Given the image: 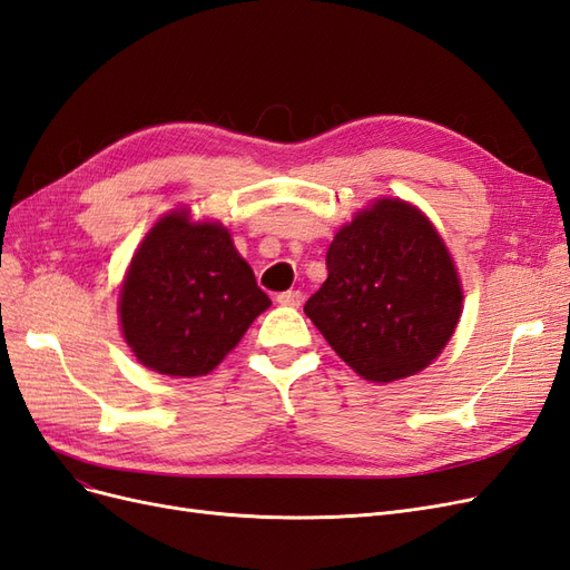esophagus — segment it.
I'll list each match as a JSON object with an SVG mask.
<instances>
[{
  "mask_svg": "<svg viewBox=\"0 0 570 570\" xmlns=\"http://www.w3.org/2000/svg\"><path fill=\"white\" fill-rule=\"evenodd\" d=\"M278 304H283V306H299L302 304V292L299 289H287V292H281L278 297Z\"/></svg>",
  "mask_w": 570,
  "mask_h": 570,
  "instance_id": "obj_1",
  "label": "esophagus"
}]
</instances>
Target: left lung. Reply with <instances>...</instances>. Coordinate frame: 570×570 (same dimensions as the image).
<instances>
[{
    "mask_svg": "<svg viewBox=\"0 0 570 570\" xmlns=\"http://www.w3.org/2000/svg\"><path fill=\"white\" fill-rule=\"evenodd\" d=\"M327 281L304 304L361 377L392 383L423 371L454 335L463 292L450 249L416 206L383 197L333 237Z\"/></svg>",
    "mask_w": 570,
    "mask_h": 570,
    "instance_id": "obj_1",
    "label": "left lung"
}]
</instances>
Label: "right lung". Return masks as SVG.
<instances>
[{"label":"right lung","mask_w":570,"mask_h":570,"mask_svg":"<svg viewBox=\"0 0 570 570\" xmlns=\"http://www.w3.org/2000/svg\"><path fill=\"white\" fill-rule=\"evenodd\" d=\"M271 299L237 254L228 228L176 209L154 223L120 285L128 347L161 375L214 371Z\"/></svg>","instance_id":"obj_1"}]
</instances>
